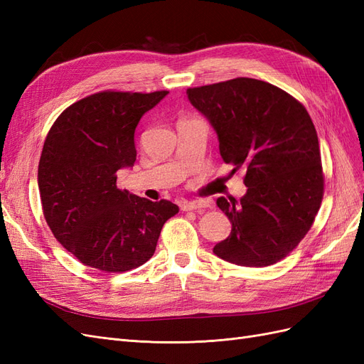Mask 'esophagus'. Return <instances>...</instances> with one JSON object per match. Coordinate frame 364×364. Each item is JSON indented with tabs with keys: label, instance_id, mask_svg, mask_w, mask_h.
<instances>
[{
	"label": "esophagus",
	"instance_id": "1",
	"mask_svg": "<svg viewBox=\"0 0 364 364\" xmlns=\"http://www.w3.org/2000/svg\"><path fill=\"white\" fill-rule=\"evenodd\" d=\"M211 203L206 200H193V202H181L182 211H200V209L209 208Z\"/></svg>",
	"mask_w": 364,
	"mask_h": 364
}]
</instances>
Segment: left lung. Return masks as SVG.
Here are the masks:
<instances>
[{
    "label": "left lung",
    "mask_w": 364,
    "mask_h": 364,
    "mask_svg": "<svg viewBox=\"0 0 364 364\" xmlns=\"http://www.w3.org/2000/svg\"><path fill=\"white\" fill-rule=\"evenodd\" d=\"M186 94L215 129L220 155L232 173L246 171L247 193L240 202L217 199L232 230L214 253L245 267L277 264L311 229L323 199L321 149L310 114L281 87L249 77L188 87Z\"/></svg>",
    "instance_id": "8db88e82"
}]
</instances>
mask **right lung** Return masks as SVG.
Wrapping results in <instances>:
<instances>
[{"mask_svg":"<svg viewBox=\"0 0 364 364\" xmlns=\"http://www.w3.org/2000/svg\"><path fill=\"white\" fill-rule=\"evenodd\" d=\"M168 91H102L73 103L43 142L38 185L42 213L59 243L87 267L123 273L155 253L164 223L179 213L118 188L136 161L135 129Z\"/></svg>","mask_w":364,"mask_h":364,"instance_id":"obj_1","label":"right lung"}]
</instances>
